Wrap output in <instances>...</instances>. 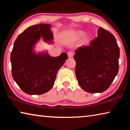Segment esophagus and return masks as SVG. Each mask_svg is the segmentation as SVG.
<instances>
[{
    "instance_id": "1",
    "label": "esophagus",
    "mask_w": 130,
    "mask_h": 130,
    "mask_svg": "<svg viewBox=\"0 0 130 130\" xmlns=\"http://www.w3.org/2000/svg\"><path fill=\"white\" fill-rule=\"evenodd\" d=\"M73 55H74V53L72 52H69L68 53V56L69 58H70V57H73Z\"/></svg>"
}]
</instances>
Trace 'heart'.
I'll return each instance as SVG.
<instances>
[{
    "instance_id": "1",
    "label": "heart",
    "mask_w": 130,
    "mask_h": 130,
    "mask_svg": "<svg viewBox=\"0 0 130 130\" xmlns=\"http://www.w3.org/2000/svg\"><path fill=\"white\" fill-rule=\"evenodd\" d=\"M84 33L83 31H74L72 32L70 34V36L72 38H73L74 40H78L80 38H82V37L84 36ZM88 40V38L87 37H84L83 39V42L84 43L87 42Z\"/></svg>"
}]
</instances>
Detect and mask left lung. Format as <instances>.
<instances>
[{
	"label": "left lung",
	"mask_w": 130,
	"mask_h": 130,
	"mask_svg": "<svg viewBox=\"0 0 130 130\" xmlns=\"http://www.w3.org/2000/svg\"><path fill=\"white\" fill-rule=\"evenodd\" d=\"M90 46L75 51L76 76L84 91L101 93L108 88L119 70L120 50L113 35L100 27Z\"/></svg>",
	"instance_id": "1"
}]
</instances>
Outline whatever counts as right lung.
<instances>
[{
    "label": "right lung",
    "mask_w": 130,
    "mask_h": 130,
    "mask_svg": "<svg viewBox=\"0 0 130 130\" xmlns=\"http://www.w3.org/2000/svg\"><path fill=\"white\" fill-rule=\"evenodd\" d=\"M51 25L41 23L24 31L15 40L11 53L12 76L19 88L28 94H42L53 86L58 70L68 57L62 53L52 57L47 52L36 53L34 46L40 38L52 43Z\"/></svg>",
    "instance_id": "add662e5"
}]
</instances>
